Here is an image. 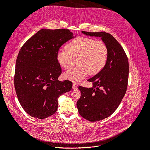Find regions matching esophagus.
Here are the masks:
<instances>
[{
    "label": "esophagus",
    "instance_id": "obj_1",
    "mask_svg": "<svg viewBox=\"0 0 150 150\" xmlns=\"http://www.w3.org/2000/svg\"><path fill=\"white\" fill-rule=\"evenodd\" d=\"M78 88V85L75 83H73V89H76Z\"/></svg>",
    "mask_w": 150,
    "mask_h": 150
}]
</instances>
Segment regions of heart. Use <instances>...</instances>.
<instances>
[{
  "label": "heart",
  "mask_w": 150,
  "mask_h": 150,
  "mask_svg": "<svg viewBox=\"0 0 150 150\" xmlns=\"http://www.w3.org/2000/svg\"><path fill=\"white\" fill-rule=\"evenodd\" d=\"M108 48L105 43L88 37H78L71 41L66 50L57 52L56 59L60 66L65 69L79 64L63 74L65 79L79 83L89 74L95 75L105 66Z\"/></svg>",
  "instance_id": "obj_1"
}]
</instances>
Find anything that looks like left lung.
Segmentation results:
<instances>
[{"instance_id": "left-lung-1", "label": "left lung", "mask_w": 150, "mask_h": 150, "mask_svg": "<svg viewBox=\"0 0 150 150\" xmlns=\"http://www.w3.org/2000/svg\"><path fill=\"white\" fill-rule=\"evenodd\" d=\"M84 35L100 37L108 48L105 66L88 80L92 88L79 86L81 97L76 106L80 115L89 121L105 119L120 105L127 87L129 62L125 51L116 39L105 32L81 31Z\"/></svg>"}]
</instances>
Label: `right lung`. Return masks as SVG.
Segmentation results:
<instances>
[{
	"label": "right lung",
	"mask_w": 150,
	"mask_h": 150,
	"mask_svg": "<svg viewBox=\"0 0 150 150\" xmlns=\"http://www.w3.org/2000/svg\"><path fill=\"white\" fill-rule=\"evenodd\" d=\"M74 37L69 29H43L19 51L15 88L21 105L34 118L44 119L55 113L59 97L71 89V81L57 80L61 68L56 55L62 45Z\"/></svg>",
	"instance_id": "add662e5"
}]
</instances>
